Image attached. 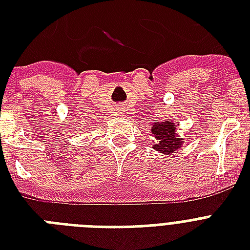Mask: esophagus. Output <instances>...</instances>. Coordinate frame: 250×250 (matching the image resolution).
I'll return each mask as SVG.
<instances>
[{"mask_svg": "<svg viewBox=\"0 0 250 250\" xmlns=\"http://www.w3.org/2000/svg\"><path fill=\"white\" fill-rule=\"evenodd\" d=\"M119 111H121V109H119Z\"/></svg>", "mask_w": 250, "mask_h": 250, "instance_id": "obj_1", "label": "esophagus"}]
</instances>
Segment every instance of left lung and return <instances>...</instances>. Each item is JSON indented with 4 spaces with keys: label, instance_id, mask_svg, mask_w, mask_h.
<instances>
[{
    "label": "left lung",
    "instance_id": "left-lung-1",
    "mask_svg": "<svg viewBox=\"0 0 250 250\" xmlns=\"http://www.w3.org/2000/svg\"><path fill=\"white\" fill-rule=\"evenodd\" d=\"M152 127V136H154L156 143L153 149L161 154L170 156L171 153H176L182 148L183 139L178 135V123L171 121L154 122Z\"/></svg>",
    "mask_w": 250,
    "mask_h": 250
}]
</instances>
